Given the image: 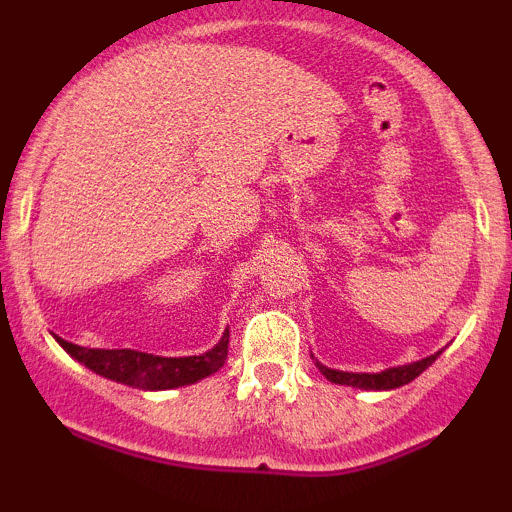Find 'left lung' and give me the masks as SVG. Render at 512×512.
I'll return each mask as SVG.
<instances>
[{
  "label": "left lung",
  "mask_w": 512,
  "mask_h": 512,
  "mask_svg": "<svg viewBox=\"0 0 512 512\" xmlns=\"http://www.w3.org/2000/svg\"><path fill=\"white\" fill-rule=\"evenodd\" d=\"M438 356H440V351L433 356L421 358V361L407 363V366L387 368V370H383V373H346V370H334V368L322 366L320 361H315V366L320 368V373L325 375L330 383L358 387V390H395V387H402V385L411 383L414 378H419V375L424 373V370L431 366Z\"/></svg>",
  "instance_id": "8db88e82"
}]
</instances>
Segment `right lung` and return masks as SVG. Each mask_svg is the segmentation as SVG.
<instances>
[{
	"label": "right lung",
	"instance_id": "1",
	"mask_svg": "<svg viewBox=\"0 0 512 512\" xmlns=\"http://www.w3.org/2000/svg\"><path fill=\"white\" fill-rule=\"evenodd\" d=\"M52 337L69 356L84 363L93 373L115 380V383L139 387V390H173V387L192 385L216 373L228 356V330L223 332L221 342L214 349L199 356L180 358L154 356L134 349H86V346L64 342L57 334Z\"/></svg>",
	"mask_w": 512,
	"mask_h": 512
}]
</instances>
